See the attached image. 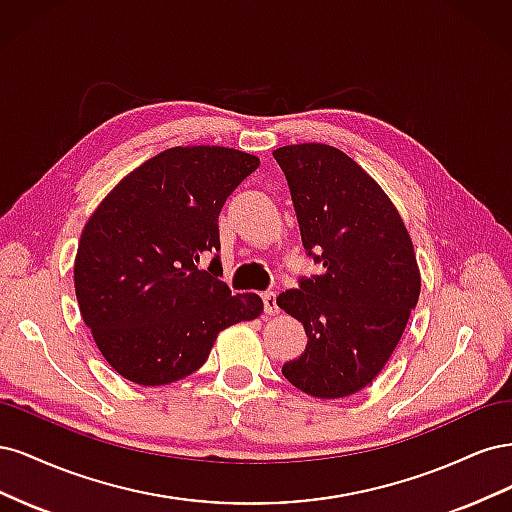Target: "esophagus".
<instances>
[{"label":"esophagus","instance_id":"1","mask_svg":"<svg viewBox=\"0 0 512 512\" xmlns=\"http://www.w3.org/2000/svg\"><path fill=\"white\" fill-rule=\"evenodd\" d=\"M262 303H265V314L267 316H273V314H277V297H275V292H265L262 294Z\"/></svg>","mask_w":512,"mask_h":512}]
</instances>
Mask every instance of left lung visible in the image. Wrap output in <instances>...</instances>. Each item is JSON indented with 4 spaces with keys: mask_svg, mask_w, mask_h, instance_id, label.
Masks as SVG:
<instances>
[{
    "mask_svg": "<svg viewBox=\"0 0 512 512\" xmlns=\"http://www.w3.org/2000/svg\"><path fill=\"white\" fill-rule=\"evenodd\" d=\"M307 256L322 273L277 297L303 322L305 352L282 367L299 391L348 397L391 359L421 294L412 239L391 198L344 151L322 143L273 151Z\"/></svg>",
    "mask_w": 512,
    "mask_h": 512,
    "instance_id": "obj_1",
    "label": "left lung"
}]
</instances>
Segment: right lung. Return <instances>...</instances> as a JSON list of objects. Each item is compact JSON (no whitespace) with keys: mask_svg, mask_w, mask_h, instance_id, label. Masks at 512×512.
I'll return each instance as SVG.
<instances>
[{"mask_svg":"<svg viewBox=\"0 0 512 512\" xmlns=\"http://www.w3.org/2000/svg\"><path fill=\"white\" fill-rule=\"evenodd\" d=\"M252 153L173 147L134 168L91 213L74 258L81 316L106 363L143 386L194 374L220 331L262 314L220 280L218 218L258 168Z\"/></svg>","mask_w":512,"mask_h":512,"instance_id":"1","label":"right lung"}]
</instances>
